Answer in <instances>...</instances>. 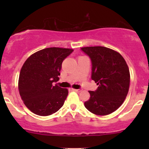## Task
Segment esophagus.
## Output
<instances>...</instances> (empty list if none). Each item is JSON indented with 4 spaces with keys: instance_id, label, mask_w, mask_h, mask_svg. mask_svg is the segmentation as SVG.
<instances>
[{
    "instance_id": "1",
    "label": "esophagus",
    "mask_w": 149,
    "mask_h": 149,
    "mask_svg": "<svg viewBox=\"0 0 149 149\" xmlns=\"http://www.w3.org/2000/svg\"><path fill=\"white\" fill-rule=\"evenodd\" d=\"M72 90H73V91H75L76 92H81V90H80V89H73V88H72Z\"/></svg>"
}]
</instances>
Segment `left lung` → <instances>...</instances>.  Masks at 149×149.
Returning <instances> with one entry per match:
<instances>
[{"mask_svg":"<svg viewBox=\"0 0 149 149\" xmlns=\"http://www.w3.org/2000/svg\"><path fill=\"white\" fill-rule=\"evenodd\" d=\"M81 49L91 59V78L99 85L96 91H89L90 97L85 107L95 115H109L122 105L129 91L130 74L127 63L119 52L108 47Z\"/></svg>","mask_w":149,"mask_h":149,"instance_id":"8db88e82","label":"left lung"}]
</instances>
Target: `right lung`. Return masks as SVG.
Returning a JSON list of instances; mask_svg holds the SVG:
<instances>
[{"instance_id":"right-lung-1","label":"right lung","mask_w":149,"mask_h":149,"mask_svg":"<svg viewBox=\"0 0 149 149\" xmlns=\"http://www.w3.org/2000/svg\"><path fill=\"white\" fill-rule=\"evenodd\" d=\"M73 51L48 47L33 53L24 63L18 89L24 104L33 113L52 115L64 105L69 91L53 83L59 80L61 64Z\"/></svg>"}]
</instances>
